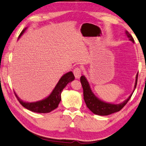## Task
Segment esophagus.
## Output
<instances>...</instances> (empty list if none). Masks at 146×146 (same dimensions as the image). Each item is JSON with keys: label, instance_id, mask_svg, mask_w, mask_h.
I'll list each match as a JSON object with an SVG mask.
<instances>
[{"label": "esophagus", "instance_id": "34e87169", "mask_svg": "<svg viewBox=\"0 0 146 146\" xmlns=\"http://www.w3.org/2000/svg\"><path fill=\"white\" fill-rule=\"evenodd\" d=\"M81 73H82V71L81 69L78 67H77L74 69L73 70V74L75 75V77L76 78H79L80 76H81Z\"/></svg>", "mask_w": 146, "mask_h": 146}]
</instances>
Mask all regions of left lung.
<instances>
[{
    "label": "left lung",
    "mask_w": 146,
    "mask_h": 146,
    "mask_svg": "<svg viewBox=\"0 0 146 146\" xmlns=\"http://www.w3.org/2000/svg\"><path fill=\"white\" fill-rule=\"evenodd\" d=\"M126 35L129 38V40L134 42V39L130 34L127 31H125ZM138 74L136 75V82H135V90L136 87V84H137V80H138ZM80 82H81L82 88H83V94H84V99L86 105L87 107L92 111V112L95 114L99 115H108L113 113L118 112V111L121 110L123 106L126 105L127 102L131 99L132 94L129 98L126 99L125 101L122 103L117 104V105H115V104H111L103 102V101L99 100V99L96 98V96L93 94L91 88H90V84L88 80L84 76H81L80 77ZM134 90V91H135Z\"/></svg>",
    "instance_id": "obj_1"
}]
</instances>
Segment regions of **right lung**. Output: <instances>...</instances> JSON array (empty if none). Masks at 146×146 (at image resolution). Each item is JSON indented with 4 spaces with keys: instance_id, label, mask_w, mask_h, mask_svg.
I'll return each mask as SVG.
<instances>
[{
    "instance_id": "obj_1",
    "label": "right lung",
    "mask_w": 146,
    "mask_h": 146,
    "mask_svg": "<svg viewBox=\"0 0 146 146\" xmlns=\"http://www.w3.org/2000/svg\"><path fill=\"white\" fill-rule=\"evenodd\" d=\"M26 29H25L23 31L21 32L19 38L21 36L22 34L24 33ZM18 38V39H19ZM75 79L73 73L70 71V72L67 73L65 74L61 77L60 79L59 80L55 88L51 92L49 96H48L47 98L43 99L41 101H37V102L33 103H27L24 102L22 100L18 98V96L15 94L16 98L17 100L19 101L21 105L27 109L32 111V112H37V113H48L51 112L53 110L56 109L58 106L60 102L61 101V93L62 90L66 86V85L69 82Z\"/></svg>"
}]
</instances>
